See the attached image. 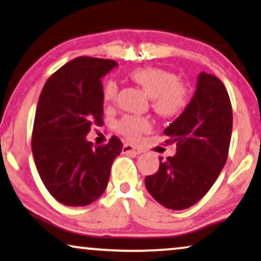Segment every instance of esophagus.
Wrapping results in <instances>:
<instances>
[{
    "label": "esophagus",
    "instance_id": "esophagus-1",
    "mask_svg": "<svg viewBox=\"0 0 261 261\" xmlns=\"http://www.w3.org/2000/svg\"><path fill=\"white\" fill-rule=\"evenodd\" d=\"M122 151L124 153H133V155H139V153H141V149L130 145V144H124L123 147H122Z\"/></svg>",
    "mask_w": 261,
    "mask_h": 261
}]
</instances>
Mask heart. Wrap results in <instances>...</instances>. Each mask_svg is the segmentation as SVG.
Here are the masks:
<instances>
[{"mask_svg":"<svg viewBox=\"0 0 261 261\" xmlns=\"http://www.w3.org/2000/svg\"><path fill=\"white\" fill-rule=\"evenodd\" d=\"M129 79L144 89L151 98L153 111L161 117H174L184 111L189 101L188 87L178 81V77L169 70L156 66L139 67L129 72ZM117 94V83L109 80L102 89L105 105H111ZM122 136L137 140L151 129L147 118L138 116H125L116 125Z\"/></svg>","mask_w":261,"mask_h":261,"instance_id":"obj_1","label":"heart"}]
</instances>
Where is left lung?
I'll return each mask as SVG.
<instances>
[{
  "mask_svg": "<svg viewBox=\"0 0 261 261\" xmlns=\"http://www.w3.org/2000/svg\"><path fill=\"white\" fill-rule=\"evenodd\" d=\"M232 132V108L218 77L201 72L195 94L182 114L166 128L174 156L163 160L145 178L149 194L163 207L180 211L201 199L224 168Z\"/></svg>",
  "mask_w": 261,
  "mask_h": 261,
  "instance_id": "left-lung-1",
  "label": "left lung"
}]
</instances>
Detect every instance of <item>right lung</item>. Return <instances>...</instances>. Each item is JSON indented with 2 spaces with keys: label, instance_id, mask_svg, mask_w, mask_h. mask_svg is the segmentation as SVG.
I'll list each match as a JSON object with an SVG mask.
<instances>
[{
  "label": "right lung",
  "instance_id": "right-lung-1",
  "mask_svg": "<svg viewBox=\"0 0 261 261\" xmlns=\"http://www.w3.org/2000/svg\"><path fill=\"white\" fill-rule=\"evenodd\" d=\"M117 63L79 57L60 67L42 89L32 130V156L42 181L60 203L83 207L108 186L112 162L122 141L104 146L86 139L93 124L102 123L101 77Z\"/></svg>",
  "mask_w": 261,
  "mask_h": 261
}]
</instances>
